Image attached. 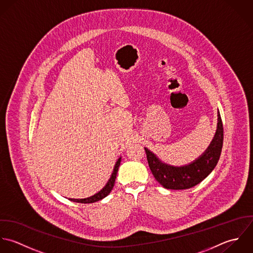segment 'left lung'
Segmentation results:
<instances>
[{
  "label": "left lung",
  "instance_id": "8db88e82",
  "mask_svg": "<svg viewBox=\"0 0 253 253\" xmlns=\"http://www.w3.org/2000/svg\"><path fill=\"white\" fill-rule=\"evenodd\" d=\"M223 138V123L221 115L218 112V124L215 137L208 149L193 163L182 167L170 166L162 163L152 152L145 149L153 177L165 189L186 190L195 187L215 168L222 152Z\"/></svg>",
  "mask_w": 253,
  "mask_h": 253
}]
</instances>
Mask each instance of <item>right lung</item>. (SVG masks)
I'll list each match as a JSON object with an SVG mask.
<instances>
[{"mask_svg":"<svg viewBox=\"0 0 253 253\" xmlns=\"http://www.w3.org/2000/svg\"><path fill=\"white\" fill-rule=\"evenodd\" d=\"M120 161H121V158H119L117 160L109 181L107 182V184L105 185V187L101 190V192H99L98 194L94 195L93 197H90V198H87V199H82V200L70 199V201L71 202H79V203H93V202H99V201L102 200L103 198H105L111 192V190L113 189V186H114V183H115V179H116V175H117V171H118V168H119V165H120Z\"/></svg>","mask_w":253,"mask_h":253,"instance_id":"right-lung-1","label":"right lung"}]
</instances>
